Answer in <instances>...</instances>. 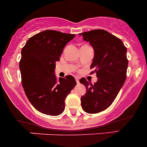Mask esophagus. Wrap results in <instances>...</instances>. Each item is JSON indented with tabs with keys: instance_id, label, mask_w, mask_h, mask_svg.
Here are the masks:
<instances>
[{
	"instance_id": "obj_1",
	"label": "esophagus",
	"mask_w": 147,
	"mask_h": 147,
	"mask_svg": "<svg viewBox=\"0 0 147 147\" xmlns=\"http://www.w3.org/2000/svg\"><path fill=\"white\" fill-rule=\"evenodd\" d=\"M76 83H77V84L79 83V79H78V78H76Z\"/></svg>"
}]
</instances>
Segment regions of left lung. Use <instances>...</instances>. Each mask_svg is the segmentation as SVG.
I'll list each match as a JSON object with an SVG mask.
<instances>
[{"label": "left lung", "mask_w": 147, "mask_h": 147, "mask_svg": "<svg viewBox=\"0 0 147 147\" xmlns=\"http://www.w3.org/2000/svg\"><path fill=\"white\" fill-rule=\"evenodd\" d=\"M90 43L94 58L90 65L97 77L93 85L82 78L79 82L86 89L81 97L82 109L94 114L111 105L123 86L128 68L127 49L119 38L103 29H94L79 34Z\"/></svg>", "instance_id": "1"}]
</instances>
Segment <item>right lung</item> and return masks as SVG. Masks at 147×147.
<instances>
[{"mask_svg":"<svg viewBox=\"0 0 147 147\" xmlns=\"http://www.w3.org/2000/svg\"><path fill=\"white\" fill-rule=\"evenodd\" d=\"M75 34L45 30L29 38L22 50L19 69L25 94L43 114L56 116L65 110V97L76 85L71 75L57 79L55 63Z\"/></svg>","mask_w":147,"mask_h":147,"instance_id":"1","label":"right lung"}]
</instances>
